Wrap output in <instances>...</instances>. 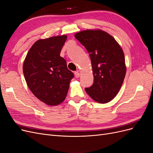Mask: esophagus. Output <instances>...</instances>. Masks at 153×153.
<instances>
[{"label": "esophagus", "instance_id": "1", "mask_svg": "<svg viewBox=\"0 0 153 153\" xmlns=\"http://www.w3.org/2000/svg\"><path fill=\"white\" fill-rule=\"evenodd\" d=\"M75 76L76 78H78L80 76V73L78 71H76L75 72Z\"/></svg>", "mask_w": 153, "mask_h": 153}]
</instances>
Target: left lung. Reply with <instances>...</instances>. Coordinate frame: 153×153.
Wrapping results in <instances>:
<instances>
[{
  "label": "left lung",
  "instance_id": "left-lung-1",
  "mask_svg": "<svg viewBox=\"0 0 153 153\" xmlns=\"http://www.w3.org/2000/svg\"><path fill=\"white\" fill-rule=\"evenodd\" d=\"M89 53L94 83L85 90L100 103L112 101L121 89L126 73L123 50L113 36L100 29L75 34Z\"/></svg>",
  "mask_w": 153,
  "mask_h": 153
}]
</instances>
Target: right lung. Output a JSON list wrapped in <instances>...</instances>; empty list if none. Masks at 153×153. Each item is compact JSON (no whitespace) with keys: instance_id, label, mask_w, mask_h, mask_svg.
Wrapping results in <instances>:
<instances>
[{"instance_id":"right-lung-1","label":"right lung","mask_w":153,"mask_h":153,"mask_svg":"<svg viewBox=\"0 0 153 153\" xmlns=\"http://www.w3.org/2000/svg\"><path fill=\"white\" fill-rule=\"evenodd\" d=\"M66 35L39 39L27 53L23 72L29 89L37 98L50 106L65 100L74 77L66 60L60 56Z\"/></svg>"}]
</instances>
